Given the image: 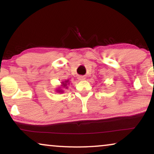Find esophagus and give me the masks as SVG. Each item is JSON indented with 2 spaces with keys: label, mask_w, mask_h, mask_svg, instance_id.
Returning a JSON list of instances; mask_svg holds the SVG:
<instances>
[{
  "label": "esophagus",
  "mask_w": 154,
  "mask_h": 154,
  "mask_svg": "<svg viewBox=\"0 0 154 154\" xmlns=\"http://www.w3.org/2000/svg\"><path fill=\"white\" fill-rule=\"evenodd\" d=\"M79 79L80 80V81H83V80L85 79V77L83 76V75H80V76L79 77Z\"/></svg>",
  "instance_id": "1"
}]
</instances>
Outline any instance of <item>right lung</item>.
<instances>
[{"label":"right lung","mask_w":154,"mask_h":154,"mask_svg":"<svg viewBox=\"0 0 154 154\" xmlns=\"http://www.w3.org/2000/svg\"><path fill=\"white\" fill-rule=\"evenodd\" d=\"M66 82H67V81H66ZM64 85H66V83H65V84L64 83Z\"/></svg>","instance_id":"add662e5"}]
</instances>
